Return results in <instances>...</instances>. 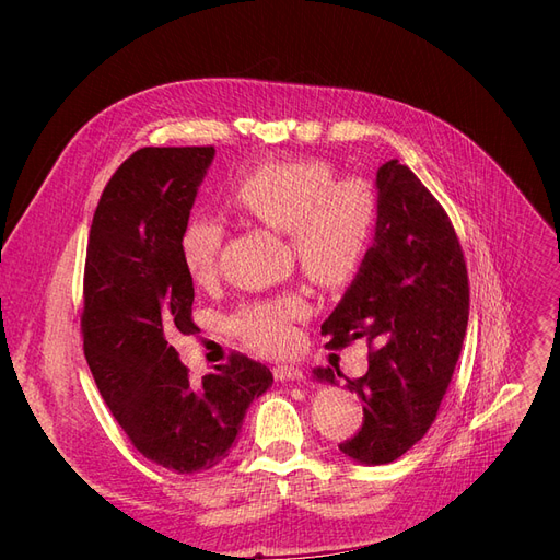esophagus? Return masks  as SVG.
Returning <instances> with one entry per match:
<instances>
[{
    "mask_svg": "<svg viewBox=\"0 0 560 560\" xmlns=\"http://www.w3.org/2000/svg\"><path fill=\"white\" fill-rule=\"evenodd\" d=\"M273 374H276L278 381H296L299 383V381L306 378V374H303L299 366H276Z\"/></svg>",
    "mask_w": 560,
    "mask_h": 560,
    "instance_id": "34e87169",
    "label": "esophagus"
}]
</instances>
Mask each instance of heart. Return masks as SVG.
I'll return each instance as SVG.
<instances>
[{
  "label": "heart",
  "instance_id": "heart-1",
  "mask_svg": "<svg viewBox=\"0 0 560 560\" xmlns=\"http://www.w3.org/2000/svg\"><path fill=\"white\" fill-rule=\"evenodd\" d=\"M226 208L247 222L284 231L311 280L341 284L354 276L376 226L374 189L358 177L336 179L327 161L299 159L254 167L233 179ZM224 226L212 217L191 214L179 229L177 254L189 282L202 287L217 273ZM306 315L296 294L252 301L229 319L231 331L261 352L280 354L294 341L292 322Z\"/></svg>",
  "mask_w": 560,
  "mask_h": 560
}]
</instances>
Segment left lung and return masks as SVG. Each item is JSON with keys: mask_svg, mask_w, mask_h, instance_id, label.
<instances>
[{"mask_svg": "<svg viewBox=\"0 0 560 560\" xmlns=\"http://www.w3.org/2000/svg\"><path fill=\"white\" fill-rule=\"evenodd\" d=\"M376 226L338 306L322 325L331 348L354 338L376 343L369 371L343 387L358 393L362 430L341 453L362 465H387L418 444L436 418L460 358L469 282L451 219L397 159L376 173ZM336 385L341 371L315 369Z\"/></svg>", "mask_w": 560, "mask_h": 560, "instance_id": "8db88e82", "label": "left lung"}]
</instances>
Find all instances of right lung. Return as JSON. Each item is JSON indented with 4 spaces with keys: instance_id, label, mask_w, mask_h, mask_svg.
Instances as JSON below:
<instances>
[{
    "instance_id": "1",
    "label": "right lung",
    "mask_w": 560,
    "mask_h": 560,
    "mask_svg": "<svg viewBox=\"0 0 560 560\" xmlns=\"http://www.w3.org/2000/svg\"><path fill=\"white\" fill-rule=\"evenodd\" d=\"M212 161L214 147L135 151L97 202L83 276V352L100 395L135 448L179 474L222 463L249 404L273 385L245 354L191 383L167 346L196 329L177 235Z\"/></svg>"
}]
</instances>
